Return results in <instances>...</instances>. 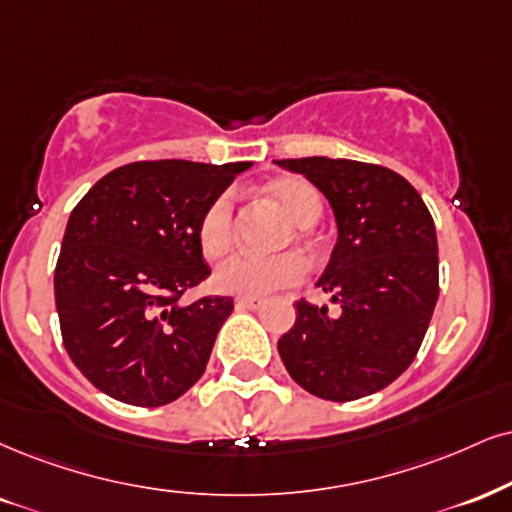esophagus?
I'll return each instance as SVG.
<instances>
[{"instance_id":"esophagus-1","label":"esophagus","mask_w":512,"mask_h":512,"mask_svg":"<svg viewBox=\"0 0 512 512\" xmlns=\"http://www.w3.org/2000/svg\"><path fill=\"white\" fill-rule=\"evenodd\" d=\"M237 308H258L263 306V299L261 296H239V299L235 301Z\"/></svg>"}]
</instances>
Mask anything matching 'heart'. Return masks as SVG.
Listing matches in <instances>:
<instances>
[{"label": "heart", "instance_id": "b5f03b06", "mask_svg": "<svg viewBox=\"0 0 512 512\" xmlns=\"http://www.w3.org/2000/svg\"><path fill=\"white\" fill-rule=\"evenodd\" d=\"M270 197L285 208V213L296 225L294 237L306 239L308 227L318 223L323 216V197L311 182L304 178H282L268 187ZM199 244L208 258L223 256L235 242V199L230 192L218 194L204 208L199 218ZM306 263L304 258L292 254L254 256V254H232L223 263H218L213 282L220 292L263 296L275 289L292 287L304 280Z\"/></svg>", "mask_w": 512, "mask_h": 512}]
</instances>
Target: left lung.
I'll return each mask as SVG.
<instances>
[{
	"instance_id": "8db88e82",
	"label": "left lung",
	"mask_w": 512,
	"mask_h": 512,
	"mask_svg": "<svg viewBox=\"0 0 512 512\" xmlns=\"http://www.w3.org/2000/svg\"><path fill=\"white\" fill-rule=\"evenodd\" d=\"M330 201L337 244L318 287L339 315L306 299L277 342L292 380L325 401H356L413 363L439 296L434 220L418 189L394 170L349 159H282Z\"/></svg>"
}]
</instances>
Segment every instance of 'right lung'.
<instances>
[{"label":"right lung","mask_w":512,"mask_h":512,"mask_svg":"<svg viewBox=\"0 0 512 512\" xmlns=\"http://www.w3.org/2000/svg\"><path fill=\"white\" fill-rule=\"evenodd\" d=\"M242 163L137 161L111 170L68 218L54 270L61 337L94 387L130 406H166L204 375L230 296L180 304L211 275L199 218Z\"/></svg>","instance_id":"obj_1"}]
</instances>
